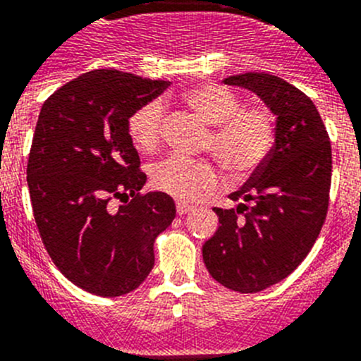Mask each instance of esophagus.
I'll list each match as a JSON object with an SVG mask.
<instances>
[{"instance_id":"esophagus-1","label":"esophagus","mask_w":361,"mask_h":361,"mask_svg":"<svg viewBox=\"0 0 361 361\" xmlns=\"http://www.w3.org/2000/svg\"><path fill=\"white\" fill-rule=\"evenodd\" d=\"M192 211V205L189 203H183V202H176V212L178 214H187V212Z\"/></svg>"}]
</instances>
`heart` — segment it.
<instances>
[{"label": "heart", "mask_w": 361, "mask_h": 361, "mask_svg": "<svg viewBox=\"0 0 361 361\" xmlns=\"http://www.w3.org/2000/svg\"><path fill=\"white\" fill-rule=\"evenodd\" d=\"M185 105L212 125L203 150L211 152L233 176H249L267 159L274 143V118L263 106H243L240 96L216 83L194 85L183 92ZM163 105L149 102L130 114L128 134L143 152L154 150L161 137ZM156 189L180 202H196L219 185L216 169L207 161L171 156L150 171Z\"/></svg>", "instance_id": "obj_1"}]
</instances>
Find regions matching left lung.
Masks as SVG:
<instances>
[{"instance_id": "left-lung-1", "label": "left lung", "mask_w": 361, "mask_h": 361, "mask_svg": "<svg viewBox=\"0 0 361 361\" xmlns=\"http://www.w3.org/2000/svg\"><path fill=\"white\" fill-rule=\"evenodd\" d=\"M255 92L276 118L274 147L231 200L214 209L219 227L203 243V262L218 283L259 293L285 280L305 259L327 216L332 154L329 134L311 98L265 72L224 80Z\"/></svg>"}]
</instances>
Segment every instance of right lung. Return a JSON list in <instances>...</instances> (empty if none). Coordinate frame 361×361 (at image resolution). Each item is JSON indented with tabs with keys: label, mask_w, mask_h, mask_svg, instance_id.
<instances>
[{
	"label": "right lung",
	"mask_w": 361,
	"mask_h": 361,
	"mask_svg": "<svg viewBox=\"0 0 361 361\" xmlns=\"http://www.w3.org/2000/svg\"><path fill=\"white\" fill-rule=\"evenodd\" d=\"M169 81L114 68L85 72L42 106L27 165L34 219L59 272L96 296H123L154 267V240L176 216L147 176L128 118ZM130 197L112 209V197Z\"/></svg>",
	"instance_id": "obj_1"
}]
</instances>
